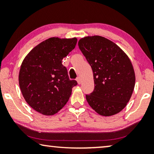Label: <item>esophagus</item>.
I'll use <instances>...</instances> for the list:
<instances>
[{
	"label": "esophagus",
	"instance_id": "obj_1",
	"mask_svg": "<svg viewBox=\"0 0 154 154\" xmlns=\"http://www.w3.org/2000/svg\"><path fill=\"white\" fill-rule=\"evenodd\" d=\"M77 82L78 83V84H81V83H82V78L80 77H78L77 78Z\"/></svg>",
	"mask_w": 154,
	"mask_h": 154
}]
</instances>
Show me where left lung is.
Wrapping results in <instances>:
<instances>
[{
    "label": "left lung",
    "mask_w": 154,
    "mask_h": 154,
    "mask_svg": "<svg viewBox=\"0 0 154 154\" xmlns=\"http://www.w3.org/2000/svg\"><path fill=\"white\" fill-rule=\"evenodd\" d=\"M78 45L92 69L94 89L87 102L103 116L118 113L129 102L135 85V74L126 53L103 36L82 38Z\"/></svg>",
    "instance_id": "left-lung-1"
}]
</instances>
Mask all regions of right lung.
Segmentation results:
<instances>
[{
  "mask_svg": "<svg viewBox=\"0 0 154 154\" xmlns=\"http://www.w3.org/2000/svg\"><path fill=\"white\" fill-rule=\"evenodd\" d=\"M77 41V38H49L25 57L18 79L25 100L34 110L53 116L68 102L77 82L69 79L62 60L75 48Z\"/></svg>",
  "mask_w": 154,
  "mask_h": 154,
  "instance_id": "obj_1",
  "label": "right lung"
}]
</instances>
